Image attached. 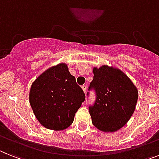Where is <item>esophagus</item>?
Returning a JSON list of instances; mask_svg holds the SVG:
<instances>
[{
	"label": "esophagus",
	"instance_id": "esophagus-1",
	"mask_svg": "<svg viewBox=\"0 0 159 159\" xmlns=\"http://www.w3.org/2000/svg\"><path fill=\"white\" fill-rule=\"evenodd\" d=\"M82 89H83V91H84V93H86V91H87V85H83Z\"/></svg>",
	"mask_w": 159,
	"mask_h": 159
}]
</instances>
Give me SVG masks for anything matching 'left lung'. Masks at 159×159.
<instances>
[{
  "label": "left lung",
  "mask_w": 159,
  "mask_h": 159,
  "mask_svg": "<svg viewBox=\"0 0 159 159\" xmlns=\"http://www.w3.org/2000/svg\"><path fill=\"white\" fill-rule=\"evenodd\" d=\"M89 90L96 92V101L89 106L92 123L102 132H114L123 128L136 108L137 89L121 70L103 65L94 67Z\"/></svg>",
  "instance_id": "obj_1"
}]
</instances>
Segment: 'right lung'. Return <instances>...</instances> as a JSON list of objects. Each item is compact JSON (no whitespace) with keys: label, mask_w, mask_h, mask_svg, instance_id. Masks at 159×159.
<instances>
[{"label":"right lung","mask_w":159,"mask_h":159,"mask_svg":"<svg viewBox=\"0 0 159 159\" xmlns=\"http://www.w3.org/2000/svg\"><path fill=\"white\" fill-rule=\"evenodd\" d=\"M85 100L82 89L66 63L47 69L31 84L29 102L40 124L60 131L71 125L75 113Z\"/></svg>","instance_id":"right-lung-1"}]
</instances>
